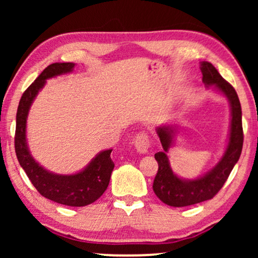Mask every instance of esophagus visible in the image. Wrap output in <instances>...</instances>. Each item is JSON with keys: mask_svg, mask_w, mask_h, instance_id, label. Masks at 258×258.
Wrapping results in <instances>:
<instances>
[{"mask_svg": "<svg viewBox=\"0 0 258 258\" xmlns=\"http://www.w3.org/2000/svg\"><path fill=\"white\" fill-rule=\"evenodd\" d=\"M134 143H135V147H136L137 151H140L141 154L148 153V150H149V148L151 146L150 137L148 136L147 133H140L139 135L135 137V141H134Z\"/></svg>", "mask_w": 258, "mask_h": 258, "instance_id": "34e87169", "label": "esophagus"}]
</instances>
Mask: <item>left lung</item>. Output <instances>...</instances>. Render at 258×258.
<instances>
[{"label":"left lung","instance_id":"left-lung-1","mask_svg":"<svg viewBox=\"0 0 258 258\" xmlns=\"http://www.w3.org/2000/svg\"><path fill=\"white\" fill-rule=\"evenodd\" d=\"M201 72L204 84L207 87L215 86L230 103L231 121L229 143L221 161L206 175L196 179H182L172 172L167 155L172 143L174 129L170 125L157 128V135L160 137L163 150L155 154L158 170L155 176L153 189L158 199L170 207H188L213 199L224 185L242 153V109L237 93L234 87L220 75L211 63L201 62Z\"/></svg>","mask_w":258,"mask_h":258}]
</instances>
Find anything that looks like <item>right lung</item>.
Returning a JSON list of instances; mask_svg holds the SVG:
<instances>
[{
	"label": "right lung",
	"instance_id": "right-lung-1",
	"mask_svg": "<svg viewBox=\"0 0 258 258\" xmlns=\"http://www.w3.org/2000/svg\"><path fill=\"white\" fill-rule=\"evenodd\" d=\"M74 63H52L24 91L16 114L15 151L20 165L30 182L45 199L69 207H84L100 199L107 190L115 164L110 154L112 149L101 151L82 171L74 175H57L45 170L30 155L27 146L26 126L30 105L45 81L70 73Z\"/></svg>",
	"mask_w": 258,
	"mask_h": 258
}]
</instances>
